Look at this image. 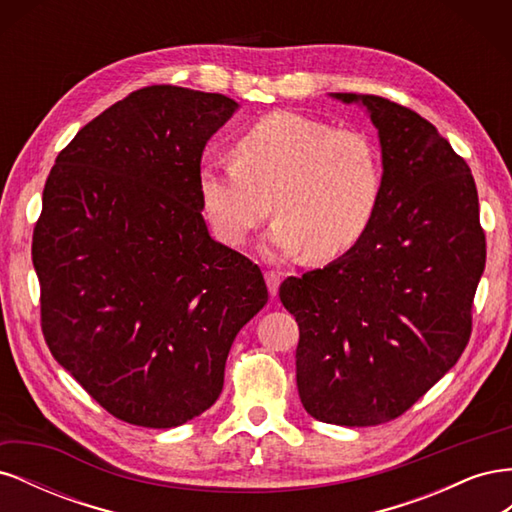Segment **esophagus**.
I'll return each mask as SVG.
<instances>
[{"instance_id": "esophagus-1", "label": "esophagus", "mask_w": 512, "mask_h": 512, "mask_svg": "<svg viewBox=\"0 0 512 512\" xmlns=\"http://www.w3.org/2000/svg\"><path fill=\"white\" fill-rule=\"evenodd\" d=\"M265 280H267V286H269V294L275 299V297H277V290H280L282 275L275 273V271H267V273H265Z\"/></svg>"}]
</instances>
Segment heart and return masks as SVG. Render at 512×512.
Instances as JSON below:
<instances>
[{"label": "heart", "mask_w": 512, "mask_h": 512, "mask_svg": "<svg viewBox=\"0 0 512 512\" xmlns=\"http://www.w3.org/2000/svg\"><path fill=\"white\" fill-rule=\"evenodd\" d=\"M200 205L222 243L237 247L273 211L269 243L282 254L337 258L374 224L382 166L361 132L275 111L243 130L232 164H205Z\"/></svg>", "instance_id": "heart-1"}]
</instances>
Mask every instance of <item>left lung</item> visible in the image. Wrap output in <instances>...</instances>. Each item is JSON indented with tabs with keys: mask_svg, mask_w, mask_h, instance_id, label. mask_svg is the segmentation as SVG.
Masks as SVG:
<instances>
[{
	"mask_svg": "<svg viewBox=\"0 0 512 512\" xmlns=\"http://www.w3.org/2000/svg\"><path fill=\"white\" fill-rule=\"evenodd\" d=\"M329 96L378 130L380 209L350 252L288 277L280 299L299 324L307 414L369 427L404 414L466 348L485 232L470 166L427 119L378 96Z\"/></svg>",
	"mask_w": 512,
	"mask_h": 512,
	"instance_id": "left-lung-1",
	"label": "left lung"
}]
</instances>
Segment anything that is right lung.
Returning <instances> with one entry per match:
<instances>
[{
    "mask_svg": "<svg viewBox=\"0 0 512 512\" xmlns=\"http://www.w3.org/2000/svg\"><path fill=\"white\" fill-rule=\"evenodd\" d=\"M239 111L222 94L138 89L59 153L34 230L42 333L57 363L130 425L209 410L265 277L215 241L198 194L209 138Z\"/></svg>",
    "mask_w": 512,
    "mask_h": 512,
    "instance_id": "right-lung-1",
    "label": "right lung"
}]
</instances>
